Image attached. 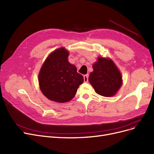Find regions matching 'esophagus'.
Segmentation results:
<instances>
[{"instance_id":"34e87169","label":"esophagus","mask_w":154,"mask_h":154,"mask_svg":"<svg viewBox=\"0 0 154 154\" xmlns=\"http://www.w3.org/2000/svg\"><path fill=\"white\" fill-rule=\"evenodd\" d=\"M83 77H84V81L85 82H87L88 81V75H84Z\"/></svg>"}]
</instances>
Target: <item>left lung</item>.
Wrapping results in <instances>:
<instances>
[{"label": "left lung", "instance_id": "8db88e82", "mask_svg": "<svg viewBox=\"0 0 154 154\" xmlns=\"http://www.w3.org/2000/svg\"><path fill=\"white\" fill-rule=\"evenodd\" d=\"M93 68L89 82L95 92L103 97L115 95L122 84L121 73L115 63L110 59L98 57Z\"/></svg>", "mask_w": 154, "mask_h": 154}]
</instances>
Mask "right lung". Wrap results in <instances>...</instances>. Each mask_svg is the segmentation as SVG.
I'll list each match as a JSON object with an SVG mask.
<instances>
[{"label":"right lung","instance_id":"1","mask_svg":"<svg viewBox=\"0 0 154 154\" xmlns=\"http://www.w3.org/2000/svg\"><path fill=\"white\" fill-rule=\"evenodd\" d=\"M68 55L64 48L57 49L49 55L39 72V87L49 100L60 103L71 100L84 82L75 66L68 62Z\"/></svg>","mask_w":154,"mask_h":154}]
</instances>
